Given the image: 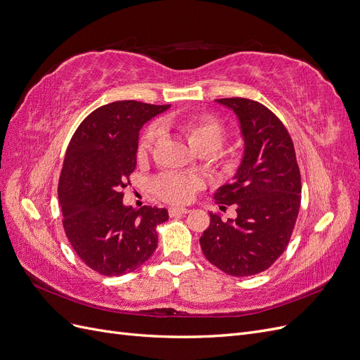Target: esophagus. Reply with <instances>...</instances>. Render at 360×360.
I'll return each mask as SVG.
<instances>
[{"label": "esophagus", "mask_w": 360, "mask_h": 360, "mask_svg": "<svg viewBox=\"0 0 360 360\" xmlns=\"http://www.w3.org/2000/svg\"><path fill=\"white\" fill-rule=\"evenodd\" d=\"M169 216H179V214H188L189 209H184V207H169Z\"/></svg>", "instance_id": "obj_1"}]
</instances>
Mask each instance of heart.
<instances>
[{"label": "heart", "instance_id": "obj_1", "mask_svg": "<svg viewBox=\"0 0 360 360\" xmlns=\"http://www.w3.org/2000/svg\"><path fill=\"white\" fill-rule=\"evenodd\" d=\"M162 129L177 132L192 151L207 156L212 163L219 167L224 172H234L242 162V150L230 147L222 150L226 136V129L219 118L210 114L191 115L180 120H167L162 123ZM159 129L156 126L148 127L141 135L136 146V158L141 160L148 153L150 147L156 143ZM201 188V180L195 176L180 172H165L155 180V192L162 200L171 204L191 202L195 193Z\"/></svg>", "mask_w": 360, "mask_h": 360}]
</instances>
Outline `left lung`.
<instances>
[{
	"label": "left lung",
	"instance_id": "8db88e82",
	"mask_svg": "<svg viewBox=\"0 0 360 360\" xmlns=\"http://www.w3.org/2000/svg\"><path fill=\"white\" fill-rule=\"evenodd\" d=\"M238 118L245 141L234 180L214 192L216 204L233 205L237 217L210 213L202 254L231 276L267 270L284 252L300 209L302 181L291 136L269 108L245 97L217 99Z\"/></svg>",
	"mask_w": 360,
	"mask_h": 360
}]
</instances>
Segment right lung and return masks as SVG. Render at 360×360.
I'll list each match as a JSON object with an SVG mask.
<instances>
[{"label": "right lung", "mask_w": 360, "mask_h": 360, "mask_svg": "<svg viewBox=\"0 0 360 360\" xmlns=\"http://www.w3.org/2000/svg\"><path fill=\"white\" fill-rule=\"evenodd\" d=\"M169 105L120 101L94 110L76 129L58 181L63 226L73 250L103 276L136 270L158 246L168 212L123 204L136 167L139 130Z\"/></svg>", "instance_id": "right-lung-1"}]
</instances>
